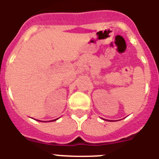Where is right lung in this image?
I'll return each instance as SVG.
<instances>
[{
    "label": "right lung",
    "mask_w": 159,
    "mask_h": 159,
    "mask_svg": "<svg viewBox=\"0 0 159 159\" xmlns=\"http://www.w3.org/2000/svg\"><path fill=\"white\" fill-rule=\"evenodd\" d=\"M53 121H54V120H53Z\"/></svg>",
    "instance_id": "add662e5"
}]
</instances>
